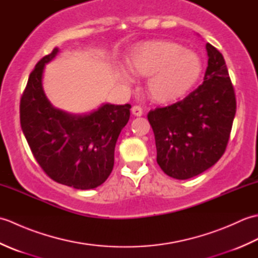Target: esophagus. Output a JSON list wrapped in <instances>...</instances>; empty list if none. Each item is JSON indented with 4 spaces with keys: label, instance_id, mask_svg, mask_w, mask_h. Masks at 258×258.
Segmentation results:
<instances>
[{
    "label": "esophagus",
    "instance_id": "obj_1",
    "mask_svg": "<svg viewBox=\"0 0 258 258\" xmlns=\"http://www.w3.org/2000/svg\"><path fill=\"white\" fill-rule=\"evenodd\" d=\"M132 114L134 116H142V115H143V109H142L140 106H133Z\"/></svg>",
    "mask_w": 258,
    "mask_h": 258
}]
</instances>
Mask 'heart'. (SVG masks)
<instances>
[{
    "label": "heart",
    "instance_id": "1",
    "mask_svg": "<svg viewBox=\"0 0 258 258\" xmlns=\"http://www.w3.org/2000/svg\"><path fill=\"white\" fill-rule=\"evenodd\" d=\"M128 67L136 75L149 78L147 93L157 103H172L194 89L203 73V61L196 52L169 40L146 41L131 51ZM120 81L132 84L128 70H118Z\"/></svg>",
    "mask_w": 258,
    "mask_h": 258
}]
</instances>
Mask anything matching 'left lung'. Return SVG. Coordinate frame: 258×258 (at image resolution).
Instances as JSON below:
<instances>
[{"label":"left lung","instance_id":"left-lung-1","mask_svg":"<svg viewBox=\"0 0 258 258\" xmlns=\"http://www.w3.org/2000/svg\"><path fill=\"white\" fill-rule=\"evenodd\" d=\"M204 82L184 100L147 115L155 136L157 164L176 179L194 177L225 152L236 113V100L225 61L206 44Z\"/></svg>","mask_w":258,"mask_h":258}]
</instances>
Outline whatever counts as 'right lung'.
Masks as SVG:
<instances>
[{
	"mask_svg": "<svg viewBox=\"0 0 258 258\" xmlns=\"http://www.w3.org/2000/svg\"><path fill=\"white\" fill-rule=\"evenodd\" d=\"M55 47L30 74L21 98V127L35 160L55 182L76 189L102 185L114 166L120 131L130 119V104L103 103L89 113L56 108L43 89L45 65L56 57Z\"/></svg>",
	"mask_w": 258,
	"mask_h": 258,
	"instance_id": "add662e5",
	"label": "right lung"
}]
</instances>
